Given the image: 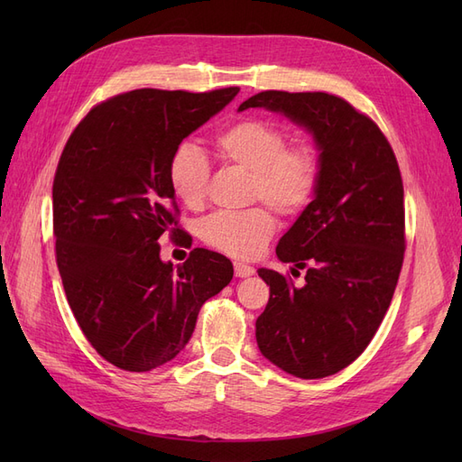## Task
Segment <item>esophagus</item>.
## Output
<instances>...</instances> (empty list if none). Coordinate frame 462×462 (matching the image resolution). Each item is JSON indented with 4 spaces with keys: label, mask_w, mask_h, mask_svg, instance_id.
<instances>
[{
    "label": "esophagus",
    "mask_w": 462,
    "mask_h": 462,
    "mask_svg": "<svg viewBox=\"0 0 462 462\" xmlns=\"http://www.w3.org/2000/svg\"><path fill=\"white\" fill-rule=\"evenodd\" d=\"M235 275L236 277H250V275H254V268L248 263H243V262H235Z\"/></svg>",
    "instance_id": "esophagus-1"
}]
</instances>
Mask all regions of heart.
<instances>
[{
	"instance_id": "b5f03b06",
	"label": "heart",
	"mask_w": 462,
	"mask_h": 462,
	"mask_svg": "<svg viewBox=\"0 0 462 462\" xmlns=\"http://www.w3.org/2000/svg\"><path fill=\"white\" fill-rule=\"evenodd\" d=\"M214 146L219 160L253 173V199L268 202L279 214H295L310 200L318 185L319 162L310 144L287 146V134L263 119H241L217 133ZM209 163L199 146L180 143L167 163V180L180 204L202 206ZM275 231L268 208L245 212H217L202 223V239L219 253L256 258Z\"/></svg>"
}]
</instances>
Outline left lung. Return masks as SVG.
<instances>
[{"mask_svg": "<svg viewBox=\"0 0 462 462\" xmlns=\"http://www.w3.org/2000/svg\"><path fill=\"white\" fill-rule=\"evenodd\" d=\"M300 125L319 152L314 200L275 254L304 270V285L260 268L270 300L256 319L260 353L283 372L318 380L368 346L397 287L404 254L399 163L377 125L326 92L265 90L239 106ZM292 268V270H295Z\"/></svg>", "mask_w": 462, "mask_h": 462, "instance_id": "left-lung-1", "label": "left lung"}]
</instances>
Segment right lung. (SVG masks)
<instances>
[{
    "mask_svg": "<svg viewBox=\"0 0 462 462\" xmlns=\"http://www.w3.org/2000/svg\"><path fill=\"white\" fill-rule=\"evenodd\" d=\"M236 92H125L92 107L63 148L53 179L60 275L82 333L121 370L175 358L202 304L233 279L231 260L206 248L163 262L160 236L180 231L167 180L173 150Z\"/></svg>",
    "mask_w": 462,
    "mask_h": 462,
    "instance_id": "obj_1",
    "label": "right lung"
}]
</instances>
